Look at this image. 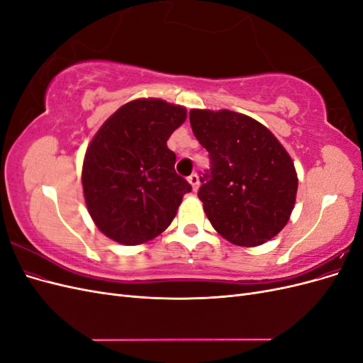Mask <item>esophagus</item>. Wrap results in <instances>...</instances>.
Returning a JSON list of instances; mask_svg holds the SVG:
<instances>
[{
    "mask_svg": "<svg viewBox=\"0 0 363 363\" xmlns=\"http://www.w3.org/2000/svg\"><path fill=\"white\" fill-rule=\"evenodd\" d=\"M188 182L191 183V186H192V189H194V191L199 189V186H200V179H199V175H196V174L189 175V177H188Z\"/></svg>",
    "mask_w": 363,
    "mask_h": 363,
    "instance_id": "obj_1",
    "label": "esophagus"
}]
</instances>
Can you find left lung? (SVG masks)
<instances>
[{
	"label": "left lung",
	"mask_w": 363,
	"mask_h": 363,
	"mask_svg": "<svg viewBox=\"0 0 363 363\" xmlns=\"http://www.w3.org/2000/svg\"><path fill=\"white\" fill-rule=\"evenodd\" d=\"M189 121L211 157L199 199L212 227L235 245L268 242L288 224L298 189L288 151L244 113L192 108Z\"/></svg>",
	"instance_id": "1"
}]
</instances>
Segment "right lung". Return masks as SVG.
<instances>
[{"label": "right lung", "instance_id": "obj_1", "mask_svg": "<svg viewBox=\"0 0 363 363\" xmlns=\"http://www.w3.org/2000/svg\"><path fill=\"white\" fill-rule=\"evenodd\" d=\"M186 116L183 106L138 98L121 106L92 138L82 169L84 201L95 225L115 242L155 239L191 192L167 145Z\"/></svg>", "mask_w": 363, "mask_h": 363}]
</instances>
